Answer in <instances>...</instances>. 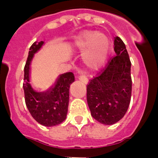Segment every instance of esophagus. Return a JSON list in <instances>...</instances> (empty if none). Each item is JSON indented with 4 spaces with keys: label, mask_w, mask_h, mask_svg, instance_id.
Listing matches in <instances>:
<instances>
[{
    "label": "esophagus",
    "mask_w": 158,
    "mask_h": 158,
    "mask_svg": "<svg viewBox=\"0 0 158 158\" xmlns=\"http://www.w3.org/2000/svg\"><path fill=\"white\" fill-rule=\"evenodd\" d=\"M78 79L85 84H87L88 81H89L87 77H86L85 74H83V73H81V74H80L79 76H78Z\"/></svg>",
    "instance_id": "obj_1"
}]
</instances>
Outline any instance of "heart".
I'll list each match as a JSON object with an SVG mask.
<instances>
[{
	"instance_id": "1",
	"label": "heart",
	"mask_w": 158,
	"mask_h": 158,
	"mask_svg": "<svg viewBox=\"0 0 158 158\" xmlns=\"http://www.w3.org/2000/svg\"><path fill=\"white\" fill-rule=\"evenodd\" d=\"M109 45V38L104 33L85 31L75 40L73 47L78 52L87 48L84 54V62L89 68L96 69L104 62Z\"/></svg>"
}]
</instances>
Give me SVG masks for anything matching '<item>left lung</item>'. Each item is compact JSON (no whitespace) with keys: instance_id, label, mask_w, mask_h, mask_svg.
Returning a JSON list of instances; mask_svg holds the SVG:
<instances>
[{"instance_id":"obj_1","label":"left lung","mask_w":158,"mask_h":158,"mask_svg":"<svg viewBox=\"0 0 158 158\" xmlns=\"http://www.w3.org/2000/svg\"><path fill=\"white\" fill-rule=\"evenodd\" d=\"M115 55L87 85V102L91 115L98 122L111 125L127 111L131 98V62L119 37L114 40Z\"/></svg>"}]
</instances>
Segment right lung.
Returning a JSON list of instances; mask_svg holds the SVG:
<instances>
[{
    "label": "right lung",
    "instance_id": "right-lung-1",
    "mask_svg": "<svg viewBox=\"0 0 158 158\" xmlns=\"http://www.w3.org/2000/svg\"><path fill=\"white\" fill-rule=\"evenodd\" d=\"M43 43V41L35 42L31 46L24 66L23 87L25 103L31 116L41 125L53 127L62 123L66 118L69 86L74 81V75L71 72L60 75L54 87L45 93H37L32 89L29 83L31 62Z\"/></svg>",
    "mask_w": 158,
    "mask_h": 158
}]
</instances>
